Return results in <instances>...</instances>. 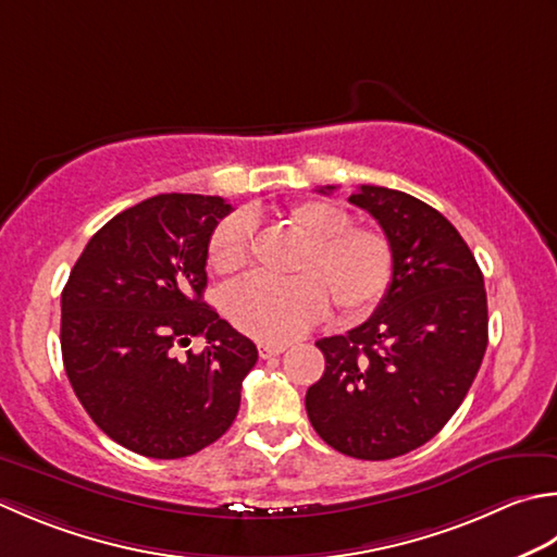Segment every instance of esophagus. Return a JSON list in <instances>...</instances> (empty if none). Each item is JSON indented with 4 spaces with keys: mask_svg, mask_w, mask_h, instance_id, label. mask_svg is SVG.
<instances>
[{
    "mask_svg": "<svg viewBox=\"0 0 557 557\" xmlns=\"http://www.w3.org/2000/svg\"><path fill=\"white\" fill-rule=\"evenodd\" d=\"M285 350H287L285 343H260V345H258V352H260V357H263V359L275 357V355L285 352Z\"/></svg>",
    "mask_w": 557,
    "mask_h": 557,
    "instance_id": "obj_1",
    "label": "esophagus"
}]
</instances>
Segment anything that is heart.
<instances>
[{"label": "heart", "mask_w": 557, "mask_h": 557, "mask_svg": "<svg viewBox=\"0 0 557 557\" xmlns=\"http://www.w3.org/2000/svg\"><path fill=\"white\" fill-rule=\"evenodd\" d=\"M277 222L299 238L287 280H248L226 292L224 313L256 341H289L321 321L329 298L337 319L352 323L372 313L394 282V244L376 226L352 224L345 207L301 200L277 212ZM253 222L232 214L216 224L207 246L210 265L224 277L238 275L250 258Z\"/></svg>", "instance_id": "obj_1"}]
</instances>
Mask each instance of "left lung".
<instances>
[{"label":"left lung","instance_id":"1","mask_svg":"<svg viewBox=\"0 0 557 557\" xmlns=\"http://www.w3.org/2000/svg\"><path fill=\"white\" fill-rule=\"evenodd\" d=\"M350 202L391 238L396 272L372 319L315 343L325 372L307 391V412L335 451L386 461L459 410L487 347V297L471 248L434 207L381 185H359Z\"/></svg>","mask_w":557,"mask_h":557}]
</instances>
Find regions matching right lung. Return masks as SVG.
Masks as SVG:
<instances>
[{
	"instance_id": "add662e5",
	"label": "right lung",
	"mask_w": 557,
	"mask_h": 557,
	"mask_svg": "<svg viewBox=\"0 0 557 557\" xmlns=\"http://www.w3.org/2000/svg\"><path fill=\"white\" fill-rule=\"evenodd\" d=\"M232 205L154 195L86 244L62 289L64 372L108 437L149 459H183L232 428L258 350L202 301L207 246ZM195 334L202 354L177 355Z\"/></svg>"
}]
</instances>
